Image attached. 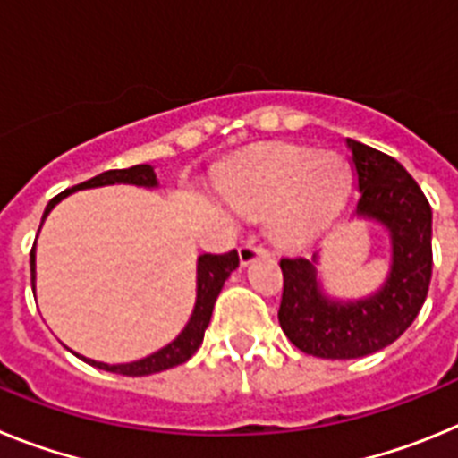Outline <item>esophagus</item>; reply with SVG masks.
I'll list each match as a JSON object with an SVG mask.
<instances>
[{"label":"esophagus","mask_w":458,"mask_h":458,"mask_svg":"<svg viewBox=\"0 0 458 458\" xmlns=\"http://www.w3.org/2000/svg\"><path fill=\"white\" fill-rule=\"evenodd\" d=\"M266 254H268V250L261 248V245H257V242H245V245H241V250H238V257H241L242 266L252 264L254 259L266 257Z\"/></svg>","instance_id":"obj_1"}]
</instances>
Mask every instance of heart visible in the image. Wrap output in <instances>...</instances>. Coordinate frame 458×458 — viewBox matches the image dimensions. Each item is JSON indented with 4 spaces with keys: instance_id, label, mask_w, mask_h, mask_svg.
Segmentation results:
<instances>
[{
    "instance_id": "b5f03b06",
    "label": "heart",
    "mask_w": 458,
    "mask_h": 458,
    "mask_svg": "<svg viewBox=\"0 0 458 458\" xmlns=\"http://www.w3.org/2000/svg\"><path fill=\"white\" fill-rule=\"evenodd\" d=\"M349 165L337 153L273 147L217 181L222 199L242 216H268V233L282 248L317 241L337 220L349 194Z\"/></svg>"
}]
</instances>
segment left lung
<instances>
[{
    "mask_svg": "<svg viewBox=\"0 0 458 458\" xmlns=\"http://www.w3.org/2000/svg\"><path fill=\"white\" fill-rule=\"evenodd\" d=\"M360 197L355 216L383 225L390 233L392 266L378 291L360 301L323 293L311 259H282L284 289L279 326L307 355L351 360L390 346L402 337L427 301L431 282V206L411 174L394 157L346 140Z\"/></svg>",
    "mask_w": 458,
    "mask_h": 458,
    "instance_id": "8db88e82",
    "label": "left lung"
}]
</instances>
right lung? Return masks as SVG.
I'll return each instance as SVG.
<instances>
[{
	"label": "right lung",
	"instance_id": "1",
	"mask_svg": "<svg viewBox=\"0 0 458 458\" xmlns=\"http://www.w3.org/2000/svg\"><path fill=\"white\" fill-rule=\"evenodd\" d=\"M114 183H128V185H141V188H157L156 172H153L151 165H135V167L128 169H109V172L98 174L93 179L84 181V183L75 185L71 190H64L62 194H56L55 199H50V204L46 206V213H43V220L47 217L52 208H55L64 197H68L75 190H87V188H100V185H114ZM40 220V225H43ZM31 264V289H36V248H31L30 254ZM238 268V252L225 254H201L197 259V302H194L192 317H190L188 326L181 330V335L174 339L172 344H167L165 349L156 351V353L147 355V358L137 360V362H125V365H105V362H96V360L80 358L84 362H89L91 367H98V369L112 371V374H123V376H148L157 374V371H165L169 367L183 365L185 360H190L194 355V351L199 349L201 342H204L206 327L210 323V314H213V307H216L217 295H220L222 286H225L226 277Z\"/></svg>",
	"mask_w": 458,
	"mask_h": 458
}]
</instances>
